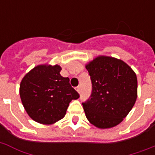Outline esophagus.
Wrapping results in <instances>:
<instances>
[{
    "label": "esophagus",
    "instance_id": "obj_1",
    "mask_svg": "<svg viewBox=\"0 0 155 155\" xmlns=\"http://www.w3.org/2000/svg\"><path fill=\"white\" fill-rule=\"evenodd\" d=\"M75 90H76V91H77V92H79V93H80V91H81V86H80V85L77 86V87H75Z\"/></svg>",
    "mask_w": 155,
    "mask_h": 155
}]
</instances>
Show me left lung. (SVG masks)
Wrapping results in <instances>:
<instances>
[{
	"label": "left lung",
	"mask_w": 155,
	"mask_h": 155,
	"mask_svg": "<svg viewBox=\"0 0 155 155\" xmlns=\"http://www.w3.org/2000/svg\"><path fill=\"white\" fill-rule=\"evenodd\" d=\"M92 81L89 99L82 103L86 117L100 129L120 124L134 105L136 74L120 59L99 56L86 65Z\"/></svg>",
	"instance_id": "left-lung-1"
}]
</instances>
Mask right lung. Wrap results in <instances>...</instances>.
I'll use <instances>...</instances> for the list:
<instances>
[{"mask_svg":"<svg viewBox=\"0 0 155 155\" xmlns=\"http://www.w3.org/2000/svg\"><path fill=\"white\" fill-rule=\"evenodd\" d=\"M58 65H38L29 71L20 84V97L26 113L33 120L51 125L64 117L72 100L80 95L69 78L60 75Z\"/></svg>","mask_w":155,"mask_h":155,"instance_id":"obj_1","label":"right lung"}]
</instances>
